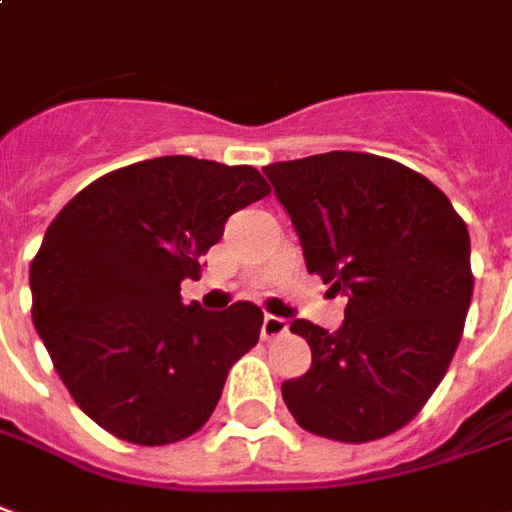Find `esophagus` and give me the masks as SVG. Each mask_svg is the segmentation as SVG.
<instances>
[{"instance_id":"esophagus-1","label":"esophagus","mask_w":512,"mask_h":512,"mask_svg":"<svg viewBox=\"0 0 512 512\" xmlns=\"http://www.w3.org/2000/svg\"><path fill=\"white\" fill-rule=\"evenodd\" d=\"M260 335H263V341L282 338V335H288V321L280 316H266L263 318V327H260Z\"/></svg>"}]
</instances>
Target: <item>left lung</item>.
Instances as JSON below:
<instances>
[{
  "label": "left lung",
  "instance_id": "obj_1",
  "mask_svg": "<svg viewBox=\"0 0 512 512\" xmlns=\"http://www.w3.org/2000/svg\"><path fill=\"white\" fill-rule=\"evenodd\" d=\"M291 216L310 274L346 296L335 332L296 318L307 374L282 382L302 430L366 443L405 427L463 335L474 277L466 221L396 160L327 152L263 169Z\"/></svg>",
  "mask_w": 512,
  "mask_h": 512
}]
</instances>
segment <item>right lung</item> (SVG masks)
I'll return each instance as SVG.
<instances>
[{
	"label": "right lung",
	"instance_id": "right-lung-1",
	"mask_svg": "<svg viewBox=\"0 0 512 512\" xmlns=\"http://www.w3.org/2000/svg\"><path fill=\"white\" fill-rule=\"evenodd\" d=\"M268 196L252 166L169 155L82 188L30 266L32 324L88 418L121 441L163 446L202 430L263 310L182 305L235 210Z\"/></svg>",
	"mask_w": 512,
	"mask_h": 512
}]
</instances>
